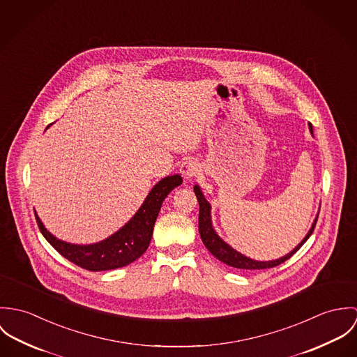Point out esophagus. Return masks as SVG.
<instances>
[{"label":"esophagus","instance_id":"obj_1","mask_svg":"<svg viewBox=\"0 0 357 357\" xmlns=\"http://www.w3.org/2000/svg\"><path fill=\"white\" fill-rule=\"evenodd\" d=\"M179 171L185 179H193L199 172V165L195 160H186L181 164Z\"/></svg>","mask_w":357,"mask_h":357}]
</instances>
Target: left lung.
Listing matches in <instances>:
<instances>
[{
    "label": "left lung",
    "mask_w": 357,
    "mask_h": 357,
    "mask_svg": "<svg viewBox=\"0 0 357 357\" xmlns=\"http://www.w3.org/2000/svg\"><path fill=\"white\" fill-rule=\"evenodd\" d=\"M310 130L312 132V126L310 124ZM195 193L197 196L198 204H199V215H198V231H199V237L202 239L204 245L206 246V249L220 261H223L225 264L239 268V270H264V268H273L277 267L279 264H282L283 261H286L287 259H290L303 245L304 242L311 237V234L314 233L315 225H317V219L312 223V227L310 229L308 234L305 238L286 256L277 259V260H271V261H257L253 259H249L246 256H243L242 253L237 252L236 249H233L229 243H226L222 238L216 234V231L213 230L212 226V220H211V204L205 199L199 186H195Z\"/></svg>",
    "instance_id": "left-lung-1"
}]
</instances>
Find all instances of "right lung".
Here are the masks:
<instances>
[{
	"mask_svg": "<svg viewBox=\"0 0 357 357\" xmlns=\"http://www.w3.org/2000/svg\"><path fill=\"white\" fill-rule=\"evenodd\" d=\"M181 183L182 176L178 174L162 178L149 192L137 213L119 231L91 245H75L61 241L45 229L37 212L36 219L42 236L71 263L89 271L115 270L128 266L145 253L151 243L162 201Z\"/></svg>",
	"mask_w": 357,
	"mask_h": 357,
	"instance_id": "right-lung-1",
	"label": "right lung"
}]
</instances>
